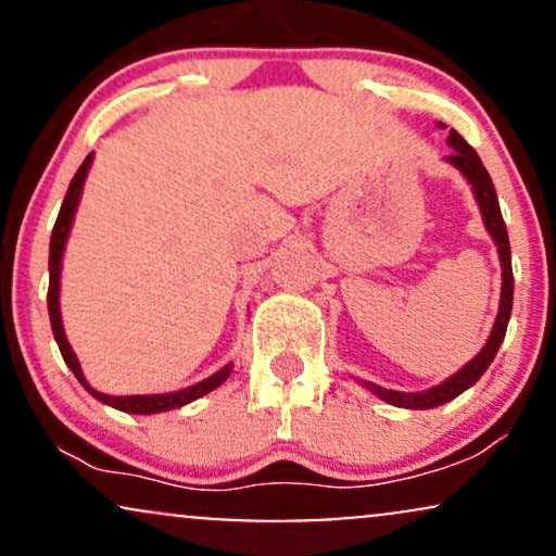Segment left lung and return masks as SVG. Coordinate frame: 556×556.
Returning a JSON list of instances; mask_svg holds the SVG:
<instances>
[{
    "label": "left lung",
    "mask_w": 556,
    "mask_h": 556,
    "mask_svg": "<svg viewBox=\"0 0 556 556\" xmlns=\"http://www.w3.org/2000/svg\"><path fill=\"white\" fill-rule=\"evenodd\" d=\"M439 127H444L439 123ZM446 143L452 146V154L446 156V162L452 164L465 180L470 182L473 188V195L478 201V208H481L483 216V227L489 229L491 240H494L496 253H500L502 261V298H500V314H496L494 327H491V334L486 344L481 348V353L476 355L473 361H468L457 374H452L450 379H444L442 384L426 389V392H397V389H384L379 384H371V381H361L368 392H374L376 397L389 402L394 407H407V410H429V407H439L444 402L455 400L457 394H463L465 389L473 387L486 368L494 361L496 350L504 342V334H507V324H509V314H513V292H515V279H513V258H509V238H507V227H504L502 212H500V201H496V190L494 182H491L486 167L478 159V154L465 143L460 132L450 130V138Z\"/></svg>",
    "instance_id": "left-lung-1"
}]
</instances>
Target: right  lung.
<instances>
[{
	"instance_id": "obj_1",
	"label": "right lung",
	"mask_w": 556,
	"mask_h": 556,
	"mask_svg": "<svg viewBox=\"0 0 556 556\" xmlns=\"http://www.w3.org/2000/svg\"><path fill=\"white\" fill-rule=\"evenodd\" d=\"M93 164V154L86 156V162L80 164V169L75 172L73 182H70L65 201H62L60 216H56L54 229H52V242H49V321H52V331H54V340L60 344V353L65 363L70 366V371L75 374V379L80 381L83 387L88 389V394H93L96 400L104 402V405L114 407V410H123V413H132V416H154V413H167L175 410V407L188 405L203 394H208L212 389L222 387L227 381V376L232 374V363H227L225 368L208 376V379L198 381L193 387H185L177 389V392H167V394H127V397H114V394H104L99 389H93L83 376V368L78 363V355L73 353L70 348L65 327H62V314H60V277H62V256H65V245L70 238V229H73V219L75 212H78V203H80V193H83V182H86L88 169Z\"/></svg>"
}]
</instances>
